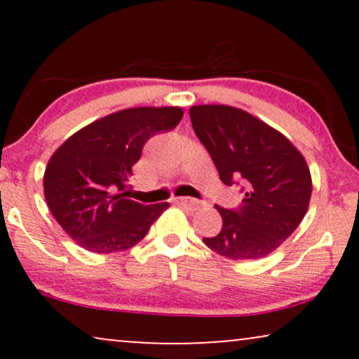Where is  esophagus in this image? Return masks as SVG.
<instances>
[{
	"label": "esophagus",
	"mask_w": 359,
	"mask_h": 359,
	"mask_svg": "<svg viewBox=\"0 0 359 359\" xmlns=\"http://www.w3.org/2000/svg\"><path fill=\"white\" fill-rule=\"evenodd\" d=\"M175 203L191 205V208H199V205H201V201L194 199V198H188V196H181V198H175Z\"/></svg>",
	"instance_id": "34e87169"
}]
</instances>
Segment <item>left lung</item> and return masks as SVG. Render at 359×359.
Here are the masks:
<instances>
[{"label": "left lung", "mask_w": 359, "mask_h": 359, "mask_svg": "<svg viewBox=\"0 0 359 359\" xmlns=\"http://www.w3.org/2000/svg\"><path fill=\"white\" fill-rule=\"evenodd\" d=\"M194 134L224 184H242V204L215 205L222 229L203 242L230 259L273 253L302 222L312 194L311 171L296 147L273 127L232 106L189 109Z\"/></svg>", "instance_id": "1"}]
</instances>
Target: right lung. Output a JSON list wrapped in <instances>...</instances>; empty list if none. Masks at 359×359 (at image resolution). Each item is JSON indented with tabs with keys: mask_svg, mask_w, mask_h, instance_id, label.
Listing matches in <instances>:
<instances>
[{
	"mask_svg": "<svg viewBox=\"0 0 359 359\" xmlns=\"http://www.w3.org/2000/svg\"><path fill=\"white\" fill-rule=\"evenodd\" d=\"M181 117V107H132L83 127L58 147L43 175V193L53 217L80 247L122 252L149 233L170 204L127 199L132 166L147 140L173 130Z\"/></svg>",
	"mask_w": 359,
	"mask_h": 359,
	"instance_id": "obj_1",
	"label": "right lung"
}]
</instances>
